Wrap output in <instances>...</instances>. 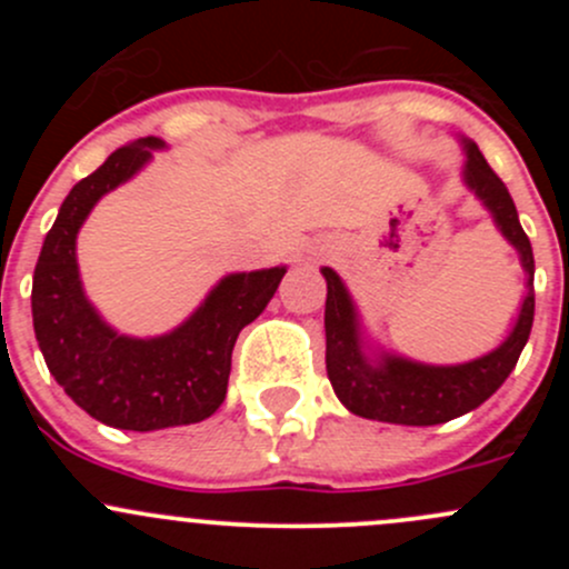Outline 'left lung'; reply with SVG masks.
<instances>
[{
    "label": "left lung",
    "instance_id": "obj_1",
    "mask_svg": "<svg viewBox=\"0 0 569 569\" xmlns=\"http://www.w3.org/2000/svg\"><path fill=\"white\" fill-rule=\"evenodd\" d=\"M465 151L462 181L479 203L490 211L501 237L518 250L526 272V295L520 302L509 336L492 352L468 363L432 366L421 360L401 358L371 341L360 321L352 295L338 278L336 269L321 267L327 280L325 336H327V377L338 401L349 412L371 421L401 423V427H435L485 405L503 386L518 366L520 352L533 325V252L518 220V209L479 146L460 137Z\"/></svg>",
    "mask_w": 569,
    "mask_h": 569
}]
</instances>
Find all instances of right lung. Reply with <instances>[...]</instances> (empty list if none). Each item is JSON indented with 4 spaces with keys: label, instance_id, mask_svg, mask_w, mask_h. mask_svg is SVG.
<instances>
[{
    "label": "right lung",
    "instance_id": "add662e5",
    "mask_svg": "<svg viewBox=\"0 0 569 569\" xmlns=\"http://www.w3.org/2000/svg\"><path fill=\"white\" fill-rule=\"evenodd\" d=\"M162 148L159 137H142L82 178L62 200L32 278V325L57 386L96 421L131 432L198 423L226 401L233 343L261 317L286 274V267L226 274L164 336L134 338L107 325L79 278V228L107 192L134 178Z\"/></svg>",
    "mask_w": 569,
    "mask_h": 569
}]
</instances>
